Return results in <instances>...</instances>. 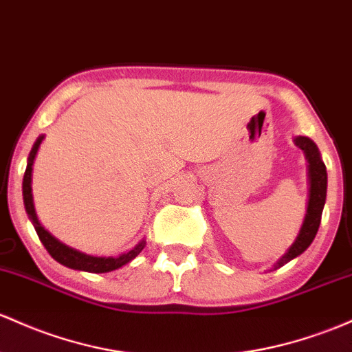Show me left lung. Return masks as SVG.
Returning a JSON list of instances; mask_svg holds the SVG:
<instances>
[{
	"mask_svg": "<svg viewBox=\"0 0 352 352\" xmlns=\"http://www.w3.org/2000/svg\"><path fill=\"white\" fill-rule=\"evenodd\" d=\"M294 144L304 150L306 158L309 162V202L307 212L304 217L302 227H300L299 234H297L294 244L287 249L279 261L274 264V269L283 267L289 261L300 256L304 250L314 241L316 234L320 226V217H322V208L326 204V192H327V172L326 165H324L320 153L316 146L314 142L307 137H296Z\"/></svg>",
	"mask_w": 352,
	"mask_h": 352,
	"instance_id": "left-lung-1",
	"label": "left lung"
}]
</instances>
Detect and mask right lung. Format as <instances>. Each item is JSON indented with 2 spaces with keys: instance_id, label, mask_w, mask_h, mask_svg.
Listing matches in <instances>:
<instances>
[{
  "instance_id": "1",
  "label": "right lung",
  "mask_w": 352,
  "mask_h": 352,
  "mask_svg": "<svg viewBox=\"0 0 352 352\" xmlns=\"http://www.w3.org/2000/svg\"><path fill=\"white\" fill-rule=\"evenodd\" d=\"M43 135L36 138L34 142L32 152H30L28 157V165H26L25 177H23V200H25V208L26 214H28L30 220L33 222L34 230H36L38 237H40L41 244L45 245V249L48 250L50 256H52L55 261L60 262V264L67 265L69 269L76 270H85V272H94V274H103L110 272V270H115L122 265L129 264L130 261H133L138 254L142 252V249L145 247V241H140L137 245L133 247L132 250L125 254H120L118 257H95V256H87V254L80 252V250L72 249V247L61 244L58 239L53 237L48 230H45V227H41V223L38 222L36 212H34L33 206V194H32V173H33V164L34 157H36L38 148H40V144L43 142Z\"/></svg>"
}]
</instances>
